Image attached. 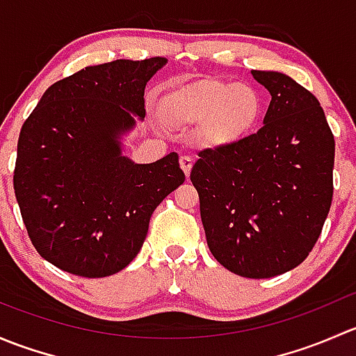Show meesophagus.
Wrapping results in <instances>:
<instances>
[{"label":"esophagus","mask_w":356,"mask_h":356,"mask_svg":"<svg viewBox=\"0 0 356 356\" xmlns=\"http://www.w3.org/2000/svg\"><path fill=\"white\" fill-rule=\"evenodd\" d=\"M179 163H181V168L182 172L186 174V177H189V174H191V168H193V160L189 156H181V160H179Z\"/></svg>","instance_id":"esophagus-1"}]
</instances>
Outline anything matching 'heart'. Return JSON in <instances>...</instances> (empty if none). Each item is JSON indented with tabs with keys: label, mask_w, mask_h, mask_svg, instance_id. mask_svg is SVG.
<instances>
[{
	"label": "heart",
	"mask_w": 356,
	"mask_h": 356,
	"mask_svg": "<svg viewBox=\"0 0 356 356\" xmlns=\"http://www.w3.org/2000/svg\"><path fill=\"white\" fill-rule=\"evenodd\" d=\"M264 98L254 86L218 79L181 84L161 99V115L175 127L198 125V141L222 149L243 141L257 129Z\"/></svg>",
	"instance_id": "b5f03b06"
}]
</instances>
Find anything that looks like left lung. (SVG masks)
I'll list each match as a JSON object with an SVG mask.
<instances>
[{
    "label": "left lung",
    "mask_w": 356,
    "mask_h": 356,
    "mask_svg": "<svg viewBox=\"0 0 356 356\" xmlns=\"http://www.w3.org/2000/svg\"><path fill=\"white\" fill-rule=\"evenodd\" d=\"M251 75L272 96L264 127L229 148L203 149L191 182L215 260L267 279L298 267L321 236L332 203L334 136L303 86L281 72Z\"/></svg>",
    "instance_id": "left-lung-1"
}]
</instances>
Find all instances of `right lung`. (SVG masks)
<instances>
[{
    "mask_svg": "<svg viewBox=\"0 0 356 356\" xmlns=\"http://www.w3.org/2000/svg\"><path fill=\"white\" fill-rule=\"evenodd\" d=\"M163 56L86 67L46 89L24 122L13 189L38 253L81 277L127 267L152 213L186 175L177 153L153 163L122 155L120 136L143 120L146 82Z\"/></svg>",
    "mask_w": 356,
    "mask_h": 356,
    "instance_id": "obj_1",
    "label": "right lung"
}]
</instances>
